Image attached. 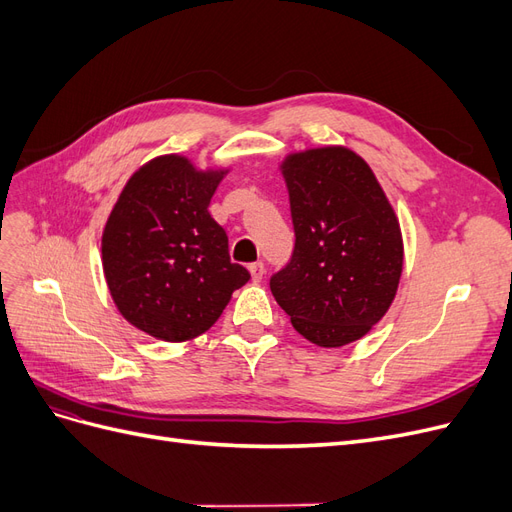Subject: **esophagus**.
<instances>
[{
    "label": "esophagus",
    "mask_w": 512,
    "mask_h": 512,
    "mask_svg": "<svg viewBox=\"0 0 512 512\" xmlns=\"http://www.w3.org/2000/svg\"><path fill=\"white\" fill-rule=\"evenodd\" d=\"M250 273H252V280H254V282H260L262 277H265V265H262L260 260H258V262H252V265H250Z\"/></svg>",
    "instance_id": "obj_1"
}]
</instances>
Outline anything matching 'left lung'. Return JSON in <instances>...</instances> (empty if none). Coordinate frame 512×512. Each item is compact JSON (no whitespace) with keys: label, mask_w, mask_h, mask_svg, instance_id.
I'll use <instances>...</instances> for the list:
<instances>
[{"label":"left lung","mask_w":512,"mask_h":512,"mask_svg":"<svg viewBox=\"0 0 512 512\" xmlns=\"http://www.w3.org/2000/svg\"><path fill=\"white\" fill-rule=\"evenodd\" d=\"M294 250L271 275L292 327L322 348L361 339L391 307L404 267L395 211L363 158L346 147L292 153L282 164Z\"/></svg>","instance_id":"1"}]
</instances>
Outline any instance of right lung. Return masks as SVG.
<instances>
[{
    "mask_svg": "<svg viewBox=\"0 0 512 512\" xmlns=\"http://www.w3.org/2000/svg\"><path fill=\"white\" fill-rule=\"evenodd\" d=\"M222 177L224 170L200 173L188 158L162 156L136 170L108 215V290L123 318L162 342L211 329L250 280L230 262L226 230L207 211Z\"/></svg>",
    "mask_w": 512,
    "mask_h": 512,
    "instance_id": "obj_1",
    "label": "right lung"
}]
</instances>
